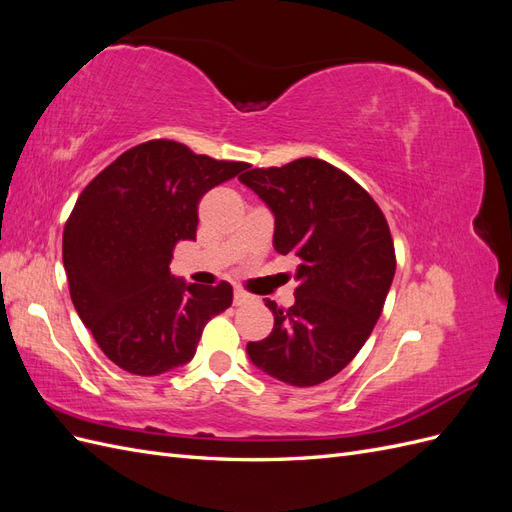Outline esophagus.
I'll use <instances>...</instances> for the list:
<instances>
[{
	"label": "esophagus",
	"instance_id": "34e87169",
	"mask_svg": "<svg viewBox=\"0 0 512 512\" xmlns=\"http://www.w3.org/2000/svg\"><path fill=\"white\" fill-rule=\"evenodd\" d=\"M247 299H250V294L243 292L241 288H235V294H232V301H235V305H243V303H247Z\"/></svg>",
	"mask_w": 512,
	"mask_h": 512
}]
</instances>
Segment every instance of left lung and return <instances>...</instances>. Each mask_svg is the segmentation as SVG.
<instances>
[{
    "mask_svg": "<svg viewBox=\"0 0 512 512\" xmlns=\"http://www.w3.org/2000/svg\"><path fill=\"white\" fill-rule=\"evenodd\" d=\"M275 215L273 245L299 260L294 305L265 301L275 324L247 344L252 363L292 386L339 374L374 331L395 275L384 213L350 175L318 158L239 177Z\"/></svg>",
    "mask_w": 512,
    "mask_h": 512,
    "instance_id": "8db88e82",
    "label": "left lung"
}]
</instances>
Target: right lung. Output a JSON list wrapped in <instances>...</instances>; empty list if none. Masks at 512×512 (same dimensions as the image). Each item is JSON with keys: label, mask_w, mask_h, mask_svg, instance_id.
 <instances>
[{"label": "right lung", "mask_w": 512, "mask_h": 512, "mask_svg": "<svg viewBox=\"0 0 512 512\" xmlns=\"http://www.w3.org/2000/svg\"><path fill=\"white\" fill-rule=\"evenodd\" d=\"M245 162L198 156L166 138L128 149L89 181L64 228L74 309L102 352L136 376L192 361L205 324L232 303V286L170 275L175 245L196 239L198 203Z\"/></svg>", "instance_id": "1"}]
</instances>
